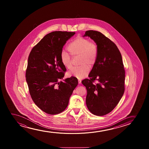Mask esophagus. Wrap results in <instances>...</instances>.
Listing matches in <instances>:
<instances>
[{
  "label": "esophagus",
  "mask_w": 149,
  "mask_h": 149,
  "mask_svg": "<svg viewBox=\"0 0 149 149\" xmlns=\"http://www.w3.org/2000/svg\"><path fill=\"white\" fill-rule=\"evenodd\" d=\"M78 84H81V80H78Z\"/></svg>",
  "instance_id": "1"
}]
</instances>
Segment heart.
I'll return each instance as SVG.
<instances>
[{
	"instance_id": "b5f03b06",
	"label": "heart",
	"mask_w": 149,
	"mask_h": 149,
	"mask_svg": "<svg viewBox=\"0 0 149 149\" xmlns=\"http://www.w3.org/2000/svg\"><path fill=\"white\" fill-rule=\"evenodd\" d=\"M68 50L72 57L79 56V68H74L68 72V76L81 79L86 77L96 64L98 57V46L85 38H78L72 41L68 46ZM61 60L64 67L70 69L72 67L71 57L65 51H61Z\"/></svg>"
}]
</instances>
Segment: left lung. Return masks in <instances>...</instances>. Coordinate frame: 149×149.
<instances>
[{
    "mask_svg": "<svg viewBox=\"0 0 149 149\" xmlns=\"http://www.w3.org/2000/svg\"><path fill=\"white\" fill-rule=\"evenodd\" d=\"M86 36L97 45L98 57L88 75L90 79L81 82L87 90L86 104L88 110L102 116L111 112L122 97L125 71L120 52L110 39L97 31H86L83 37ZM96 80L98 83L94 85Z\"/></svg>",
    "mask_w": 149,
    "mask_h": 149,
    "instance_id": "left-lung-1",
    "label": "left lung"
}]
</instances>
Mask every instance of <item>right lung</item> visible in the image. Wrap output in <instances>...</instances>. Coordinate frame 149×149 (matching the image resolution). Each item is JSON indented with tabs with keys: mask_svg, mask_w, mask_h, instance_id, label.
Here are the masks:
<instances>
[{
	"mask_svg": "<svg viewBox=\"0 0 149 149\" xmlns=\"http://www.w3.org/2000/svg\"><path fill=\"white\" fill-rule=\"evenodd\" d=\"M75 32L55 31L46 35L29 54L26 80L31 97L44 112L56 114L67 108L70 97L78 85L74 77L63 79L66 71L61 53Z\"/></svg>",
	"mask_w": 149,
	"mask_h": 149,
	"instance_id": "obj_1",
	"label": "right lung"
}]
</instances>
